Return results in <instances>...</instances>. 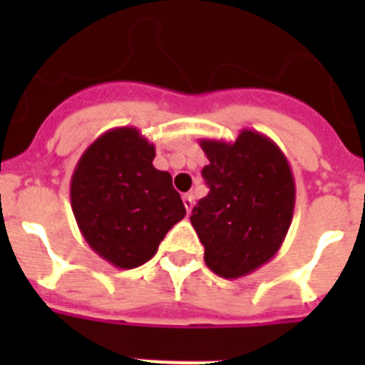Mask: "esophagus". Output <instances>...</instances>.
<instances>
[{"mask_svg":"<svg viewBox=\"0 0 365 365\" xmlns=\"http://www.w3.org/2000/svg\"><path fill=\"white\" fill-rule=\"evenodd\" d=\"M183 205H185V210H187V214L191 212V208H193L195 205V199H193V195H183Z\"/></svg>","mask_w":365,"mask_h":365,"instance_id":"1","label":"esophagus"}]
</instances>
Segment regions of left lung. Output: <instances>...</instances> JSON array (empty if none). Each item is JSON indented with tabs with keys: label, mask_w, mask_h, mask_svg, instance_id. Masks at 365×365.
Returning <instances> with one entry per match:
<instances>
[{
	"label": "left lung",
	"mask_w": 365,
	"mask_h": 365,
	"mask_svg": "<svg viewBox=\"0 0 365 365\" xmlns=\"http://www.w3.org/2000/svg\"><path fill=\"white\" fill-rule=\"evenodd\" d=\"M210 160L202 178L210 193L191 223L205 246V261L222 278L246 277L282 246L295 208V182L282 149L271 138L244 128L235 142L202 138Z\"/></svg>",
	"instance_id": "obj_1"
}]
</instances>
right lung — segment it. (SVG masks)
<instances>
[{
  "label": "right lung",
  "mask_w": 365,
  "mask_h": 365,
  "mask_svg": "<svg viewBox=\"0 0 365 365\" xmlns=\"http://www.w3.org/2000/svg\"><path fill=\"white\" fill-rule=\"evenodd\" d=\"M155 145L134 126L94 140L71 174L77 227L96 254L117 269H134L157 254L185 216L172 176L153 166Z\"/></svg>",
  "instance_id": "obj_1"
}]
</instances>
